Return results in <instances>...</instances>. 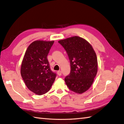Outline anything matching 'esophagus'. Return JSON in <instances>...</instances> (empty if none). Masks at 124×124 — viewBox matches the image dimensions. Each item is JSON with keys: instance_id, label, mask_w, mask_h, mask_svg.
Returning <instances> with one entry per match:
<instances>
[{"instance_id": "1", "label": "esophagus", "mask_w": 124, "mask_h": 124, "mask_svg": "<svg viewBox=\"0 0 124 124\" xmlns=\"http://www.w3.org/2000/svg\"><path fill=\"white\" fill-rule=\"evenodd\" d=\"M57 74H58V75L59 76H60L62 74V72H61V71H57Z\"/></svg>"}]
</instances>
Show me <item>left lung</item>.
<instances>
[{
	"label": "left lung",
	"mask_w": 124,
	"mask_h": 124,
	"mask_svg": "<svg viewBox=\"0 0 124 124\" xmlns=\"http://www.w3.org/2000/svg\"><path fill=\"white\" fill-rule=\"evenodd\" d=\"M67 51L70 73L64 79L69 89L81 94L90 88L98 71L96 52L87 40L78 36L58 41Z\"/></svg>",
	"instance_id": "1"
}]
</instances>
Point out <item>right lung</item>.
<instances>
[{"instance_id":"obj_1","label":"right lung","mask_w":124,"mask_h":124,"mask_svg":"<svg viewBox=\"0 0 124 124\" xmlns=\"http://www.w3.org/2000/svg\"><path fill=\"white\" fill-rule=\"evenodd\" d=\"M54 41L37 40L28 46L23 57L21 74L26 85L37 95L50 90L56 74L51 70L47 59Z\"/></svg>"}]
</instances>
